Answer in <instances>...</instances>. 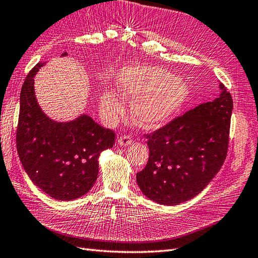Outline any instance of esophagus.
<instances>
[{"label":"esophagus","mask_w":258,"mask_h":258,"mask_svg":"<svg viewBox=\"0 0 258 258\" xmlns=\"http://www.w3.org/2000/svg\"><path fill=\"white\" fill-rule=\"evenodd\" d=\"M117 143L121 145V146H123V147H125V146H127V145H130L131 143H132V140H131V137L130 136H127V135H123V136H120L117 138Z\"/></svg>","instance_id":"1"}]
</instances>
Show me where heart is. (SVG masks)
<instances>
[{
    "label": "heart",
    "mask_w": 258,
    "mask_h": 258,
    "mask_svg": "<svg viewBox=\"0 0 258 258\" xmlns=\"http://www.w3.org/2000/svg\"><path fill=\"white\" fill-rule=\"evenodd\" d=\"M115 84L122 99L132 101V120L144 130L157 128L168 123L189 96L185 82L173 78L170 72L157 66H125L118 72ZM113 90H104L99 98L102 113L112 120L124 109L123 100Z\"/></svg>",
    "instance_id": "heart-1"
}]
</instances>
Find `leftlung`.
Listing matches in <instances>:
<instances>
[{
    "instance_id": "obj_1",
    "label": "left lung",
    "mask_w": 258,
    "mask_h": 258,
    "mask_svg": "<svg viewBox=\"0 0 258 258\" xmlns=\"http://www.w3.org/2000/svg\"><path fill=\"white\" fill-rule=\"evenodd\" d=\"M215 100L147 135L149 159L136 174L142 193L161 205H179L200 194L227 157L233 101L219 83Z\"/></svg>"
}]
</instances>
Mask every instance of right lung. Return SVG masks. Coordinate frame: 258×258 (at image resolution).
Segmentation results:
<instances>
[{
    "label": "right lung",
    "instance_id": "1",
    "mask_svg": "<svg viewBox=\"0 0 258 258\" xmlns=\"http://www.w3.org/2000/svg\"><path fill=\"white\" fill-rule=\"evenodd\" d=\"M44 64L38 63L30 71L22 87L17 151L36 186L54 200L73 201L94 186L99 157L113 146L115 134L85 113L68 122L45 114L35 92V76Z\"/></svg>",
    "mask_w": 258,
    "mask_h": 258
}]
</instances>
